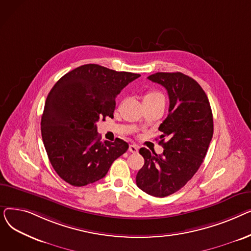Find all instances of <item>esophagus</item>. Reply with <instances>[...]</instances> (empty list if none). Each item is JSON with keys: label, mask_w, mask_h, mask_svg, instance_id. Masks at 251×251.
<instances>
[{"label": "esophagus", "mask_w": 251, "mask_h": 251, "mask_svg": "<svg viewBox=\"0 0 251 251\" xmlns=\"http://www.w3.org/2000/svg\"><path fill=\"white\" fill-rule=\"evenodd\" d=\"M138 149H139V147L137 146V144H130V146H129V151L130 152L136 153L138 151Z\"/></svg>", "instance_id": "1"}]
</instances>
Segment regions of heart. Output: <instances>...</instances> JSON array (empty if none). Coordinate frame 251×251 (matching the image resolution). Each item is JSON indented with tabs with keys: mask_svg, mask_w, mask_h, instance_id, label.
I'll return each mask as SVG.
<instances>
[{
	"mask_svg": "<svg viewBox=\"0 0 251 251\" xmlns=\"http://www.w3.org/2000/svg\"><path fill=\"white\" fill-rule=\"evenodd\" d=\"M143 102L147 104L151 103H165V97L162 92L151 89L148 90L143 96Z\"/></svg>",
	"mask_w": 251,
	"mask_h": 251,
	"instance_id": "obj_1",
	"label": "heart"
}]
</instances>
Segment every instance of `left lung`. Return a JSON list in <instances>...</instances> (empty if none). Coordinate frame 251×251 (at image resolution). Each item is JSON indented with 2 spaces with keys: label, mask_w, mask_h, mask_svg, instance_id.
Segmentation results:
<instances>
[{
  "label": "left lung",
  "mask_w": 251,
  "mask_h": 251,
  "mask_svg": "<svg viewBox=\"0 0 251 251\" xmlns=\"http://www.w3.org/2000/svg\"><path fill=\"white\" fill-rule=\"evenodd\" d=\"M163 85L170 100L169 115L160 125L162 154L141 148L144 165L137 186L155 197L181 189L200 169L214 133L213 113L204 90L181 72H157L148 77Z\"/></svg>",
  "instance_id": "1"
}]
</instances>
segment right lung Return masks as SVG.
Wrapping results in <instances>:
<instances>
[{
  "instance_id": "add662e5",
  "label": "right lung",
  "mask_w": 251,
  "mask_h": 251,
  "mask_svg": "<svg viewBox=\"0 0 251 251\" xmlns=\"http://www.w3.org/2000/svg\"><path fill=\"white\" fill-rule=\"evenodd\" d=\"M140 75L86 64L65 74L48 95L42 116V137L56 173L81 187L107 175L128 143L100 141L97 122L114 117L116 97Z\"/></svg>"
}]
</instances>
